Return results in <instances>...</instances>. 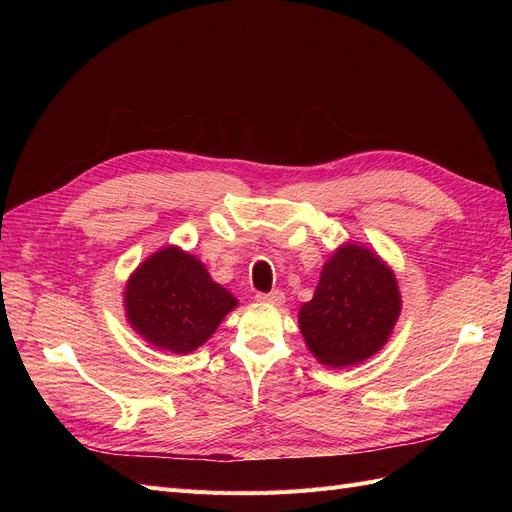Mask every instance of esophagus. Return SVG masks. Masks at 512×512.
I'll use <instances>...</instances> for the list:
<instances>
[{"instance_id":"obj_1","label":"esophagus","mask_w":512,"mask_h":512,"mask_svg":"<svg viewBox=\"0 0 512 512\" xmlns=\"http://www.w3.org/2000/svg\"><path fill=\"white\" fill-rule=\"evenodd\" d=\"M256 299L262 303H271V305H282L286 301L282 290H271V292H258Z\"/></svg>"}]
</instances>
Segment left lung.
I'll use <instances>...</instances> for the list:
<instances>
[{"mask_svg":"<svg viewBox=\"0 0 512 512\" xmlns=\"http://www.w3.org/2000/svg\"><path fill=\"white\" fill-rule=\"evenodd\" d=\"M399 312L389 265L369 247L346 243L324 262L314 299L299 309V329L322 365L350 367L389 342Z\"/></svg>","mask_w":512,"mask_h":512,"instance_id":"left-lung-1","label":"left lung"}]
</instances>
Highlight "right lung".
Here are the masks:
<instances>
[{
    "label": "right lung",
    "instance_id": "add662e5",
    "mask_svg": "<svg viewBox=\"0 0 512 512\" xmlns=\"http://www.w3.org/2000/svg\"><path fill=\"white\" fill-rule=\"evenodd\" d=\"M126 318L151 346L188 354L203 346L237 299L211 280L205 265L177 245L151 254L123 292Z\"/></svg>",
    "mask_w": 512,
    "mask_h": 512
}]
</instances>
